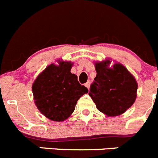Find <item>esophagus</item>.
I'll return each mask as SVG.
<instances>
[{
    "instance_id": "obj_1",
    "label": "esophagus",
    "mask_w": 158,
    "mask_h": 158,
    "mask_svg": "<svg viewBox=\"0 0 158 158\" xmlns=\"http://www.w3.org/2000/svg\"><path fill=\"white\" fill-rule=\"evenodd\" d=\"M85 87H86L87 89H89V87H90V82H87L86 83H85Z\"/></svg>"
}]
</instances>
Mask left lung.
Listing matches in <instances>:
<instances>
[{
  "label": "left lung",
  "instance_id": "left-lung-1",
  "mask_svg": "<svg viewBox=\"0 0 158 158\" xmlns=\"http://www.w3.org/2000/svg\"><path fill=\"white\" fill-rule=\"evenodd\" d=\"M109 59L95 62L96 76L89 95L96 108L108 116H117L126 112L135 102L137 82L122 64L110 66Z\"/></svg>",
  "mask_w": 158,
  "mask_h": 158
}]
</instances>
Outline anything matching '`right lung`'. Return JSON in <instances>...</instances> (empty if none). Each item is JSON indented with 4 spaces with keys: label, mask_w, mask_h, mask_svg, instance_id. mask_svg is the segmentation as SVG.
Segmentation results:
<instances>
[{
    "label": "right lung",
    "mask_w": 158,
    "mask_h": 158,
    "mask_svg": "<svg viewBox=\"0 0 158 158\" xmlns=\"http://www.w3.org/2000/svg\"><path fill=\"white\" fill-rule=\"evenodd\" d=\"M57 62L50 64L37 76L32 93L37 108L45 117L62 122L71 116L78 99L89 90L70 72L73 62L59 59Z\"/></svg>",
    "instance_id": "right-lung-1"
}]
</instances>
